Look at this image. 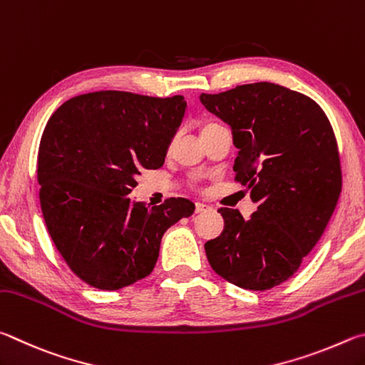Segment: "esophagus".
<instances>
[{
    "label": "esophagus",
    "instance_id": "esophagus-1",
    "mask_svg": "<svg viewBox=\"0 0 365 365\" xmlns=\"http://www.w3.org/2000/svg\"><path fill=\"white\" fill-rule=\"evenodd\" d=\"M208 210L210 207L205 205V203H195V213H205Z\"/></svg>",
    "mask_w": 365,
    "mask_h": 365
}]
</instances>
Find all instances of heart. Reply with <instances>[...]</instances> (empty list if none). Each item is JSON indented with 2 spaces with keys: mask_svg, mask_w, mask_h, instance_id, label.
<instances>
[{
  "mask_svg": "<svg viewBox=\"0 0 365 365\" xmlns=\"http://www.w3.org/2000/svg\"><path fill=\"white\" fill-rule=\"evenodd\" d=\"M212 125H213V123H210V125H207V126H212ZM207 126H205V128H207Z\"/></svg>",
  "mask_w": 365,
  "mask_h": 365,
  "instance_id": "heart-1",
  "label": "heart"
}]
</instances>
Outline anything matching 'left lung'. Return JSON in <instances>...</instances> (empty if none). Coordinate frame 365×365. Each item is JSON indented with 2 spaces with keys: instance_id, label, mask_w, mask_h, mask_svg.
I'll return each instance as SVG.
<instances>
[{
  "instance_id": "left-lung-1",
  "label": "left lung",
  "mask_w": 365,
  "mask_h": 365,
  "mask_svg": "<svg viewBox=\"0 0 365 365\" xmlns=\"http://www.w3.org/2000/svg\"><path fill=\"white\" fill-rule=\"evenodd\" d=\"M208 112L231 126L235 179L258 210L245 220L220 208L225 229L205 244L213 271L242 289L285 282L329 225L341 192L334 130L308 96L276 83L200 94Z\"/></svg>"
}]
</instances>
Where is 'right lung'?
Here are the masks:
<instances>
[{
  "label": "right lung",
  "instance_id": "add662e5",
  "mask_svg": "<svg viewBox=\"0 0 365 365\" xmlns=\"http://www.w3.org/2000/svg\"><path fill=\"white\" fill-rule=\"evenodd\" d=\"M187 104L98 91L68 99L49 118L38 150L44 222L70 269L101 290L149 276L166 229L194 213L187 199L147 207L130 197L143 170L160 168Z\"/></svg>",
  "mask_w": 365,
  "mask_h": 365
}]
</instances>
